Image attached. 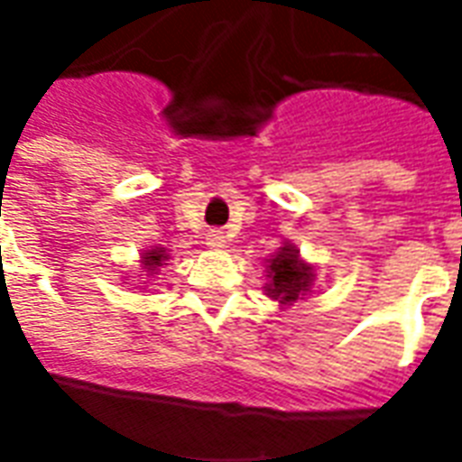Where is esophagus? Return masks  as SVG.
Instances as JSON below:
<instances>
[{
    "instance_id": "obj_1",
    "label": "esophagus",
    "mask_w": 462,
    "mask_h": 462,
    "mask_svg": "<svg viewBox=\"0 0 462 462\" xmlns=\"http://www.w3.org/2000/svg\"><path fill=\"white\" fill-rule=\"evenodd\" d=\"M205 240H208V247H212V250H220V247H225L227 237H225V232L222 230H210L208 235H205Z\"/></svg>"
}]
</instances>
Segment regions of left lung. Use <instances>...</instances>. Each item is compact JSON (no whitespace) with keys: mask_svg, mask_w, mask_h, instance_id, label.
Segmentation results:
<instances>
[{"mask_svg":"<svg viewBox=\"0 0 462 462\" xmlns=\"http://www.w3.org/2000/svg\"><path fill=\"white\" fill-rule=\"evenodd\" d=\"M311 267L300 260V252L294 247H282L274 260L270 262V291L272 300H277L280 304H291L310 291L311 287Z\"/></svg>","mask_w":462,"mask_h":462,"instance_id":"1","label":"left lung"}]
</instances>
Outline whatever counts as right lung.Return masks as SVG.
<instances>
[{
  "mask_svg": "<svg viewBox=\"0 0 462 462\" xmlns=\"http://www.w3.org/2000/svg\"><path fill=\"white\" fill-rule=\"evenodd\" d=\"M162 260H168V257H165V250H162V247H158V250L145 252V257H143V262H145V270H151V272L158 270V267H161V264H162Z\"/></svg>",
  "mask_w": 462,
  "mask_h": 462,
  "instance_id": "obj_1",
  "label": "right lung"
}]
</instances>
